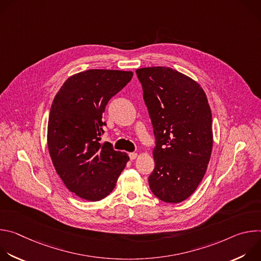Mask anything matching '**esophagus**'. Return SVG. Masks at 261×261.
I'll use <instances>...</instances> for the list:
<instances>
[{
  "label": "esophagus",
  "mask_w": 261,
  "mask_h": 261,
  "mask_svg": "<svg viewBox=\"0 0 261 261\" xmlns=\"http://www.w3.org/2000/svg\"><path fill=\"white\" fill-rule=\"evenodd\" d=\"M136 157H137V153H130L129 154L130 160H134V159H136Z\"/></svg>",
  "instance_id": "34e87169"
}]
</instances>
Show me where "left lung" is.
<instances>
[{
    "label": "left lung",
    "mask_w": 261,
    "mask_h": 261,
    "mask_svg": "<svg viewBox=\"0 0 261 261\" xmlns=\"http://www.w3.org/2000/svg\"><path fill=\"white\" fill-rule=\"evenodd\" d=\"M136 74L156 137L148 185L160 200L181 202L197 189L212 155L206 95L197 82L169 67L140 68Z\"/></svg>",
    "instance_id": "1"
}]
</instances>
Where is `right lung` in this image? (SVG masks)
Wrapping results in <instances>:
<instances>
[{
	"mask_svg": "<svg viewBox=\"0 0 261 261\" xmlns=\"http://www.w3.org/2000/svg\"><path fill=\"white\" fill-rule=\"evenodd\" d=\"M133 72L90 69L70 76L57 93L49 113L47 146L67 189L89 201L111 193L129 157L102 142V115L111 97Z\"/></svg>",
	"mask_w": 261,
	"mask_h": 261,
	"instance_id": "1",
	"label": "right lung"
}]
</instances>
